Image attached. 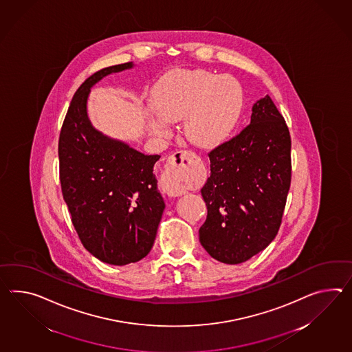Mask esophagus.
I'll use <instances>...</instances> for the list:
<instances>
[{"mask_svg": "<svg viewBox=\"0 0 352 352\" xmlns=\"http://www.w3.org/2000/svg\"><path fill=\"white\" fill-rule=\"evenodd\" d=\"M195 155L190 151H177L169 157L162 178L164 192L172 197H178L186 193L183 178L188 172Z\"/></svg>", "mask_w": 352, "mask_h": 352, "instance_id": "obj_1", "label": "esophagus"}]
</instances>
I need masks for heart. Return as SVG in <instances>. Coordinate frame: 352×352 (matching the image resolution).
Here are the masks:
<instances>
[{"label":"heart","mask_w":352,"mask_h":352,"mask_svg":"<svg viewBox=\"0 0 352 352\" xmlns=\"http://www.w3.org/2000/svg\"><path fill=\"white\" fill-rule=\"evenodd\" d=\"M154 103L163 118L151 117L155 132H166V120H186V135L198 146L211 147L226 138L239 118L243 93L235 78L205 69H178L155 87Z\"/></svg>","instance_id":"1"}]
</instances>
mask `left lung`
Returning a JSON list of instances; mask_svg holds the SVG:
<instances>
[{
  "instance_id": "8db88e82",
  "label": "left lung",
  "mask_w": 352,
  "mask_h": 352,
  "mask_svg": "<svg viewBox=\"0 0 352 352\" xmlns=\"http://www.w3.org/2000/svg\"><path fill=\"white\" fill-rule=\"evenodd\" d=\"M208 157L199 241L216 261L243 263L277 235L292 183L290 132L272 99H259L248 126Z\"/></svg>"
}]
</instances>
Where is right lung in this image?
<instances>
[{
  "label": "right lung",
  "mask_w": 352,
  "mask_h": 352,
  "mask_svg": "<svg viewBox=\"0 0 352 352\" xmlns=\"http://www.w3.org/2000/svg\"><path fill=\"white\" fill-rule=\"evenodd\" d=\"M132 67V62L116 65L86 78L69 103L58 141L60 188L75 230L86 250L113 266L148 254L165 208L154 174L160 155L105 136L87 117L90 89Z\"/></svg>",
  "instance_id": "obj_1"
}]
</instances>
